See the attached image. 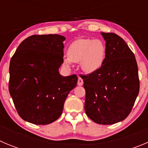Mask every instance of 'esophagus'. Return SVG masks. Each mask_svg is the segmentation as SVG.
Listing matches in <instances>:
<instances>
[{"instance_id":"34e87169","label":"esophagus","mask_w":148,"mask_h":148,"mask_svg":"<svg viewBox=\"0 0 148 148\" xmlns=\"http://www.w3.org/2000/svg\"><path fill=\"white\" fill-rule=\"evenodd\" d=\"M77 85L79 86H82L83 85V79H82L81 77H79L78 78V81H77Z\"/></svg>"}]
</instances>
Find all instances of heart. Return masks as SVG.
<instances>
[{"instance_id": "heart-1", "label": "heart", "mask_w": 148, "mask_h": 148, "mask_svg": "<svg viewBox=\"0 0 148 148\" xmlns=\"http://www.w3.org/2000/svg\"><path fill=\"white\" fill-rule=\"evenodd\" d=\"M105 53L106 47L101 40L79 38L69 46L68 56L63 58V63L69 66L72 62L79 63L84 72L91 74L101 67Z\"/></svg>"}]
</instances>
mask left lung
Returning <instances> with one entry per match:
<instances>
[{"mask_svg": "<svg viewBox=\"0 0 148 148\" xmlns=\"http://www.w3.org/2000/svg\"><path fill=\"white\" fill-rule=\"evenodd\" d=\"M106 41L105 58L96 71L81 75L85 89V110L95 123L111 125L132 111L139 91L136 58L123 39L101 33Z\"/></svg>", "mask_w": 148, "mask_h": 148, "instance_id": "left-lung-1", "label": "left lung"}]
</instances>
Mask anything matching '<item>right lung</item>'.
<instances>
[{
	"instance_id": "1",
	"label": "right lung",
	"mask_w": 148,
	"mask_h": 148,
	"mask_svg": "<svg viewBox=\"0 0 148 148\" xmlns=\"http://www.w3.org/2000/svg\"><path fill=\"white\" fill-rule=\"evenodd\" d=\"M58 34L34 35L25 38L12 56L9 90L22 119L46 125L61 115L66 99L76 87V74L63 77V41Z\"/></svg>"
}]
</instances>
